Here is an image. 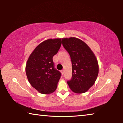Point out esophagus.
Instances as JSON below:
<instances>
[{"instance_id": "34e87169", "label": "esophagus", "mask_w": 123, "mask_h": 123, "mask_svg": "<svg viewBox=\"0 0 123 123\" xmlns=\"http://www.w3.org/2000/svg\"><path fill=\"white\" fill-rule=\"evenodd\" d=\"M61 74H62V75H63L64 74V70H62L61 71Z\"/></svg>"}]
</instances>
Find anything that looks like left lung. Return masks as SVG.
Wrapping results in <instances>:
<instances>
[{"label": "left lung", "instance_id": "obj_1", "mask_svg": "<svg viewBox=\"0 0 123 123\" xmlns=\"http://www.w3.org/2000/svg\"><path fill=\"white\" fill-rule=\"evenodd\" d=\"M62 44L69 54L72 78L67 84L75 93H84L94 84L99 73L97 57L84 41L76 37L62 38Z\"/></svg>", "mask_w": 123, "mask_h": 123}]
</instances>
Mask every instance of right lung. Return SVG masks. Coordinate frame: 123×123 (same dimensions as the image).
Masks as SVG:
<instances>
[{"mask_svg": "<svg viewBox=\"0 0 123 123\" xmlns=\"http://www.w3.org/2000/svg\"><path fill=\"white\" fill-rule=\"evenodd\" d=\"M61 43V38L44 41L35 48L27 61V78L41 94H50L56 89L61 74L54 68L53 57L57 53Z\"/></svg>", "mask_w": 123, "mask_h": 123, "instance_id": "obj_1", "label": "right lung"}]
</instances>
